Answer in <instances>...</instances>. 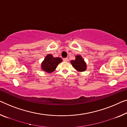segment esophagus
Here are the masks:
<instances>
[{"instance_id":"obj_1","label":"esophagus","mask_w":127,"mask_h":127,"mask_svg":"<svg viewBox=\"0 0 127 127\" xmlns=\"http://www.w3.org/2000/svg\"><path fill=\"white\" fill-rule=\"evenodd\" d=\"M68 59V58H64L63 59V61L64 62H67Z\"/></svg>"}]
</instances>
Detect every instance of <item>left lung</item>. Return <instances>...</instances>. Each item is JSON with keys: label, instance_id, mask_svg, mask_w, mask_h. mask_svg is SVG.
Here are the masks:
<instances>
[{"label": "left lung", "instance_id": "obj_1", "mask_svg": "<svg viewBox=\"0 0 127 127\" xmlns=\"http://www.w3.org/2000/svg\"><path fill=\"white\" fill-rule=\"evenodd\" d=\"M71 63L73 68H75V69L77 71L80 72L86 71L87 67L86 63H85L81 56L77 55L76 56V59L75 60H72Z\"/></svg>", "mask_w": 127, "mask_h": 127}]
</instances>
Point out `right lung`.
Returning <instances> with one entry per match:
<instances>
[{
	"label": "right lung",
	"instance_id": "add662e5",
	"mask_svg": "<svg viewBox=\"0 0 127 127\" xmlns=\"http://www.w3.org/2000/svg\"><path fill=\"white\" fill-rule=\"evenodd\" d=\"M62 61L60 58H54L52 55L48 54L45 58L41 64V68L45 72L51 73L55 70L56 67Z\"/></svg>",
	"mask_w": 127,
	"mask_h": 127
}]
</instances>
